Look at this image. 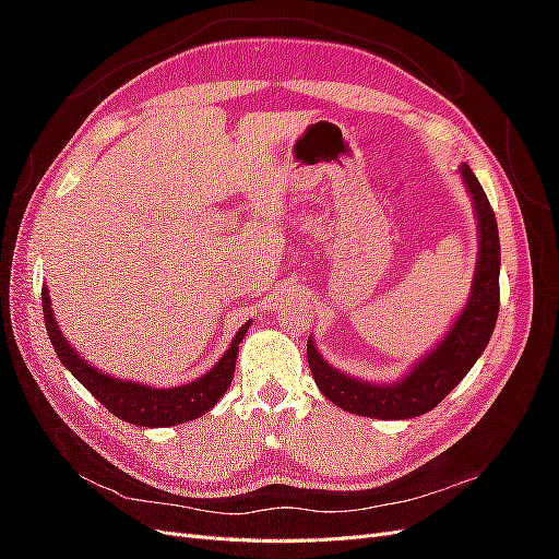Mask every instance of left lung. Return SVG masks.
I'll return each instance as SVG.
<instances>
[{
    "label": "left lung",
    "instance_id": "8db88e82",
    "mask_svg": "<svg viewBox=\"0 0 559 559\" xmlns=\"http://www.w3.org/2000/svg\"><path fill=\"white\" fill-rule=\"evenodd\" d=\"M460 173L473 198L480 245L468 302L462 314L454 319L443 341L427 357H421L408 376L389 384H373L341 373L321 359V354L308 337V364L312 378L319 392L333 401L337 408L376 419H411L425 415L464 380L492 337L499 314V228L492 205H489L476 175L471 173L466 163L460 167Z\"/></svg>",
    "mask_w": 559,
    "mask_h": 559
}]
</instances>
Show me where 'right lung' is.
Returning a JSON list of instances; mask_svg holds the SVG:
<instances>
[{
    "instance_id": "add662e5",
    "label": "right lung",
    "mask_w": 559,
    "mask_h": 559,
    "mask_svg": "<svg viewBox=\"0 0 559 559\" xmlns=\"http://www.w3.org/2000/svg\"><path fill=\"white\" fill-rule=\"evenodd\" d=\"M41 310L50 345H53L62 366L70 370V373L86 386L109 413L138 427H175L205 415L210 408H214L216 401L222 399L226 394V389L230 386L235 361H238V349L249 329L247 321V324L235 333L230 347L224 352V357L216 361L210 373L189 384L158 389L134 380L111 378L103 373V370L91 366L86 359H81V354H76V349L58 329L56 314L50 310L46 286L41 289Z\"/></svg>"
}]
</instances>
